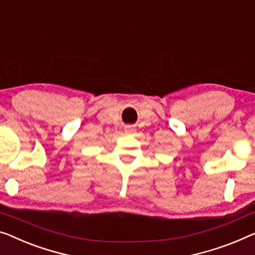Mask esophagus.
Returning a JSON list of instances; mask_svg holds the SVG:
<instances>
[{"instance_id":"esophagus-1","label":"esophagus","mask_w":255,"mask_h":255,"mask_svg":"<svg viewBox=\"0 0 255 255\" xmlns=\"http://www.w3.org/2000/svg\"><path fill=\"white\" fill-rule=\"evenodd\" d=\"M125 134L126 135H134L135 134V129L131 127H126L125 128Z\"/></svg>"}]
</instances>
